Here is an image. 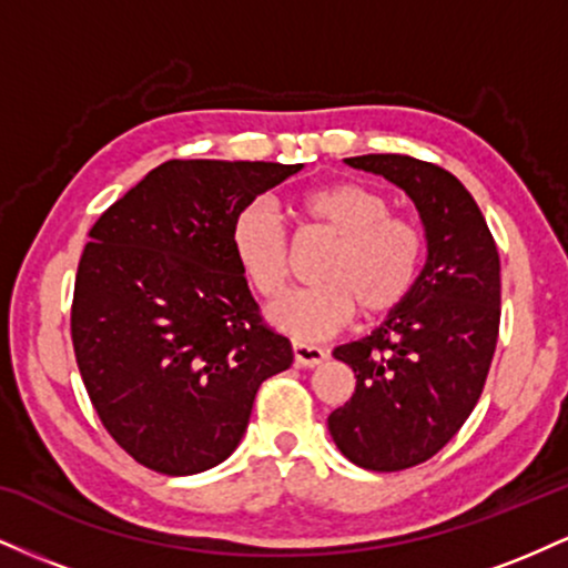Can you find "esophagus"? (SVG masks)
Returning a JSON list of instances; mask_svg holds the SVG:
<instances>
[{
	"instance_id": "esophagus-1",
	"label": "esophagus",
	"mask_w": 568,
	"mask_h": 568,
	"mask_svg": "<svg viewBox=\"0 0 568 568\" xmlns=\"http://www.w3.org/2000/svg\"><path fill=\"white\" fill-rule=\"evenodd\" d=\"M293 361H296L298 368L321 366V363L325 361V349L323 347H315V344L293 342Z\"/></svg>"
}]
</instances>
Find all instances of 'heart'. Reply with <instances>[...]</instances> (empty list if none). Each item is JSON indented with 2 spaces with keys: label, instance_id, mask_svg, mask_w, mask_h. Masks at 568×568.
<instances>
[{
  "label": "heart",
  "instance_id": "1",
  "mask_svg": "<svg viewBox=\"0 0 568 568\" xmlns=\"http://www.w3.org/2000/svg\"><path fill=\"white\" fill-rule=\"evenodd\" d=\"M298 213L336 243L317 264L312 288L280 298L270 321L304 342L334 336L355 315L384 317L397 310L422 275L427 240L406 213L374 186L338 181L298 197ZM232 251L251 288L264 298L283 296L291 283V243L275 207L247 202L232 221Z\"/></svg>",
  "mask_w": 568,
  "mask_h": 568
}]
</instances>
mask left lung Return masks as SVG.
<instances>
[{"label":"left lung","instance_id":"left-lung-1","mask_svg":"<svg viewBox=\"0 0 568 568\" xmlns=\"http://www.w3.org/2000/svg\"><path fill=\"white\" fill-rule=\"evenodd\" d=\"M425 221L427 264L410 296L374 334L334 349L355 395L328 416L338 452L374 473L422 465L459 433L491 368L499 336V253L462 181L406 154H363Z\"/></svg>","mask_w":568,"mask_h":568}]
</instances>
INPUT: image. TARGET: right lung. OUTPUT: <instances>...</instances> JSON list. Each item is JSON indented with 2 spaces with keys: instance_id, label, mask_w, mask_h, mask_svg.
I'll use <instances>...</instances> for the list:
<instances>
[{
  "instance_id": "add662e5",
  "label": "right lung",
  "mask_w": 568,
  "mask_h": 568,
  "mask_svg": "<svg viewBox=\"0 0 568 568\" xmlns=\"http://www.w3.org/2000/svg\"><path fill=\"white\" fill-rule=\"evenodd\" d=\"M302 165L168 160L90 230L71 344L106 433L162 475L224 462L264 379L293 363L232 251L240 207Z\"/></svg>"
}]
</instances>
